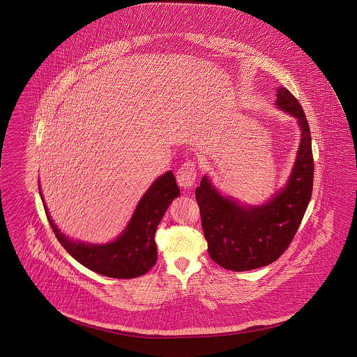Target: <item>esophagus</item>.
Segmentation results:
<instances>
[{
    "label": "esophagus",
    "mask_w": 357,
    "mask_h": 357,
    "mask_svg": "<svg viewBox=\"0 0 357 357\" xmlns=\"http://www.w3.org/2000/svg\"><path fill=\"white\" fill-rule=\"evenodd\" d=\"M197 179V167L194 162H187L179 170L176 171L178 185L183 190H190L194 186Z\"/></svg>",
    "instance_id": "34e87169"
}]
</instances>
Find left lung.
<instances>
[{"mask_svg":"<svg viewBox=\"0 0 357 357\" xmlns=\"http://www.w3.org/2000/svg\"><path fill=\"white\" fill-rule=\"evenodd\" d=\"M277 108L297 120L300 146L287 183L261 204L222 195L204 175L195 190L208 255L220 266L246 272L274 262L288 249L313 190L312 137L305 114L287 88L277 89Z\"/></svg>","mask_w":357,"mask_h":357,"instance_id":"obj_1","label":"left lung"}]
</instances>
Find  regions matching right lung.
I'll return each instance as SVG.
<instances>
[{
	"instance_id": "add662e5",
	"label": "right lung",
	"mask_w": 357,
	"mask_h": 357,
	"mask_svg": "<svg viewBox=\"0 0 357 357\" xmlns=\"http://www.w3.org/2000/svg\"><path fill=\"white\" fill-rule=\"evenodd\" d=\"M40 185V183H38ZM45 214L63 248L92 272L112 278H135L149 272L158 259L155 231L171 202L181 195L172 171L160 175L136 204L131 220L119 237L107 243L70 239L52 220L38 187Z\"/></svg>"
}]
</instances>
